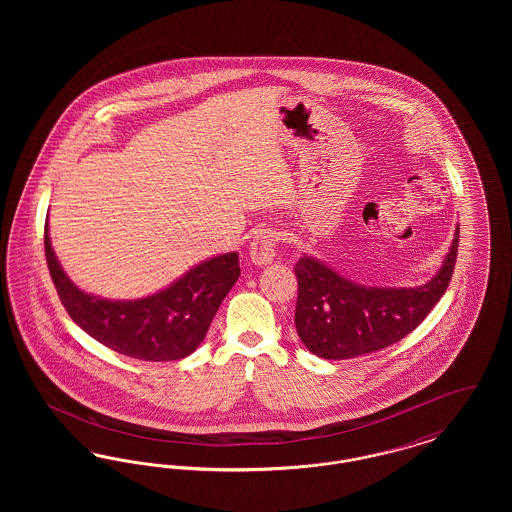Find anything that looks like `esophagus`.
I'll list each match as a JSON object with an SVG mask.
<instances>
[{
	"label": "esophagus",
	"mask_w": 512,
	"mask_h": 512,
	"mask_svg": "<svg viewBox=\"0 0 512 512\" xmlns=\"http://www.w3.org/2000/svg\"><path fill=\"white\" fill-rule=\"evenodd\" d=\"M249 255H251V261L255 265L272 263V259L276 257V232L270 230V228L259 230L257 236L251 242Z\"/></svg>",
	"instance_id": "esophagus-1"
}]
</instances>
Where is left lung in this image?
Segmentation results:
<instances>
[{"instance_id":"left-lung-1","label":"left lung","mask_w":512,"mask_h":512,"mask_svg":"<svg viewBox=\"0 0 512 512\" xmlns=\"http://www.w3.org/2000/svg\"><path fill=\"white\" fill-rule=\"evenodd\" d=\"M459 228L443 265L422 286L378 288L343 278L315 257L295 263V330L322 359L340 361L380 351L403 340L428 317L449 286L457 261Z\"/></svg>"}]
</instances>
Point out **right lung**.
<instances>
[{
	"label": "right lung",
	"mask_w": 512,
	"mask_h": 512,
	"mask_svg": "<svg viewBox=\"0 0 512 512\" xmlns=\"http://www.w3.org/2000/svg\"><path fill=\"white\" fill-rule=\"evenodd\" d=\"M49 274L69 317L94 340L142 361H178L192 355L240 276L238 253L211 257L169 288L142 299L117 301L82 292L59 265L46 222Z\"/></svg>",
	"instance_id": "1"
}]
</instances>
